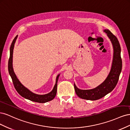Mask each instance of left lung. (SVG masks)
Masks as SVG:
<instances>
[{
	"label": "left lung",
	"mask_w": 130,
	"mask_h": 130,
	"mask_svg": "<svg viewBox=\"0 0 130 130\" xmlns=\"http://www.w3.org/2000/svg\"><path fill=\"white\" fill-rule=\"evenodd\" d=\"M111 40L113 46L114 55L111 71L103 83L97 87L88 90H82L77 88L74 84V88L77 95L86 100H96L105 96L116 86L122 69V60L120 55L121 48L119 42L115 35L109 30H104Z\"/></svg>",
	"instance_id": "left-lung-1"
}]
</instances>
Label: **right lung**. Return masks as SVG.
<instances>
[{
    "label": "right lung",
    "mask_w": 130,
    "mask_h": 130,
    "mask_svg": "<svg viewBox=\"0 0 130 130\" xmlns=\"http://www.w3.org/2000/svg\"><path fill=\"white\" fill-rule=\"evenodd\" d=\"M17 38V35L15 37L14 40H13L12 42L11 43V45L10 46V58L8 62V69L9 72L11 77L12 80L13 84L14 85V87L17 90V92L20 94V95L24 97L25 99L30 100L31 101H32L34 102H37L39 103H45L46 102H48L49 101L52 100L55 97L56 95L57 92V82L59 75L56 77V84L55 85L54 87L53 90L51 92L48 94H44V95H38V94H35L31 92L28 89L25 87L23 86L17 78L16 75H15L12 67V56H13V51L14 48V45L16 39Z\"/></svg>",
    "instance_id": "1"
}]
</instances>
